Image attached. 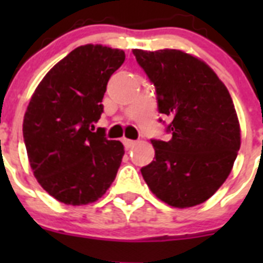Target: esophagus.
I'll use <instances>...</instances> for the list:
<instances>
[{"label":"esophagus","mask_w":263,"mask_h":263,"mask_svg":"<svg viewBox=\"0 0 263 263\" xmlns=\"http://www.w3.org/2000/svg\"><path fill=\"white\" fill-rule=\"evenodd\" d=\"M124 145H125V147H126V148H133L134 146L137 145V142H136V141H133V139L125 138L124 139Z\"/></svg>","instance_id":"34e87169"}]
</instances>
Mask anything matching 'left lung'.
<instances>
[{"instance_id":"1","label":"left lung","mask_w":263,"mask_h":263,"mask_svg":"<svg viewBox=\"0 0 263 263\" xmlns=\"http://www.w3.org/2000/svg\"><path fill=\"white\" fill-rule=\"evenodd\" d=\"M168 116L170 141L152 139L155 160L141 168L153 194L175 208L208 200L231 174L240 150L233 100L213 69L180 50H133ZM162 121V120H160Z\"/></svg>"}]
</instances>
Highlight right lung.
I'll return each mask as SVG.
<instances>
[{
    "label": "right lung",
    "instance_id": "right-lung-1",
    "mask_svg": "<svg viewBox=\"0 0 263 263\" xmlns=\"http://www.w3.org/2000/svg\"><path fill=\"white\" fill-rule=\"evenodd\" d=\"M125 52L101 45L75 48L47 72L23 118V139L39 184L58 201L85 205L99 200L117 175L124 145L109 141L95 122Z\"/></svg>",
    "mask_w": 263,
    "mask_h": 263
}]
</instances>
